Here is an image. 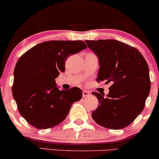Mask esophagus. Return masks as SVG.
Wrapping results in <instances>:
<instances>
[{
    "label": "esophagus",
    "instance_id": "obj_1",
    "mask_svg": "<svg viewBox=\"0 0 159 159\" xmlns=\"http://www.w3.org/2000/svg\"><path fill=\"white\" fill-rule=\"evenodd\" d=\"M90 93L87 90H84L83 91V97H87V96H90Z\"/></svg>",
    "mask_w": 159,
    "mask_h": 159
}]
</instances>
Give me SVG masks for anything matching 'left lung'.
Listing matches in <instances>:
<instances>
[{
	"instance_id": "8db88e82",
	"label": "left lung",
	"mask_w": 159,
	"mask_h": 159,
	"mask_svg": "<svg viewBox=\"0 0 159 159\" xmlns=\"http://www.w3.org/2000/svg\"><path fill=\"white\" fill-rule=\"evenodd\" d=\"M98 58L97 82L112 84L109 93L92 94L98 105L92 118L98 125L121 129L134 121L145 106L150 91L148 64L138 49L115 39L86 40Z\"/></svg>"
}]
</instances>
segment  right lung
Listing matches in <instances>:
<instances>
[{"label": "right lung", "instance_id": "1", "mask_svg": "<svg viewBox=\"0 0 159 159\" xmlns=\"http://www.w3.org/2000/svg\"><path fill=\"white\" fill-rule=\"evenodd\" d=\"M83 41L53 40L29 49L16 63L12 96L20 114L32 126L46 129L66 118L72 105L82 97L79 87L60 90L55 78L65 71L71 54L87 48Z\"/></svg>", "mask_w": 159, "mask_h": 159}]
</instances>
